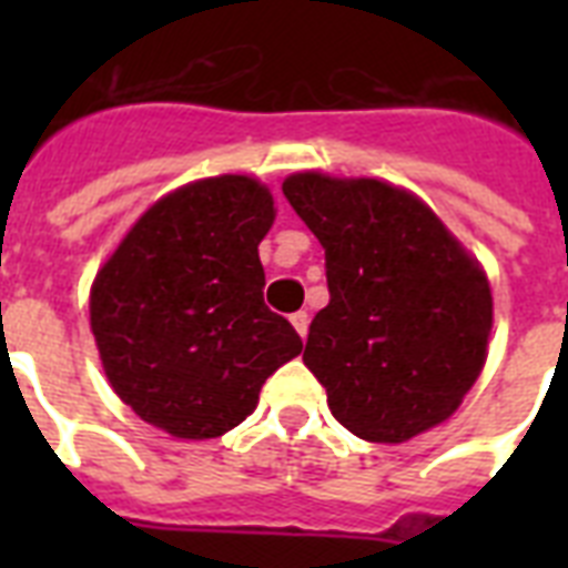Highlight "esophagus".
<instances>
[{
    "label": "esophagus",
    "mask_w": 568,
    "mask_h": 568,
    "mask_svg": "<svg viewBox=\"0 0 568 568\" xmlns=\"http://www.w3.org/2000/svg\"><path fill=\"white\" fill-rule=\"evenodd\" d=\"M294 324V329H297V336L301 338H306V333H310V315H306V312H294L292 318H288Z\"/></svg>",
    "instance_id": "esophagus-1"
}]
</instances>
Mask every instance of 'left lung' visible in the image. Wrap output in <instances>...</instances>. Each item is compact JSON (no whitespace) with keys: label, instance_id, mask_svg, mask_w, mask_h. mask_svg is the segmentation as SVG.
I'll use <instances>...</instances> for the list:
<instances>
[{"label":"left lung","instance_id":"8db88e82","mask_svg":"<svg viewBox=\"0 0 568 568\" xmlns=\"http://www.w3.org/2000/svg\"><path fill=\"white\" fill-rule=\"evenodd\" d=\"M283 194L327 258L329 303L312 318L303 363L336 422L388 445L445 422L486 363L484 267L430 205L388 182L310 171Z\"/></svg>","mask_w":568,"mask_h":568}]
</instances>
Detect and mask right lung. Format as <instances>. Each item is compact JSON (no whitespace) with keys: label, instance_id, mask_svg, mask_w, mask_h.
Instances as JSON below:
<instances>
[{"label":"right lung","instance_id":"1","mask_svg":"<svg viewBox=\"0 0 568 568\" xmlns=\"http://www.w3.org/2000/svg\"><path fill=\"white\" fill-rule=\"evenodd\" d=\"M271 223L262 182H191L150 205L93 280L91 329L111 388L176 439L239 427L265 379L303 351L262 297Z\"/></svg>","mask_w":568,"mask_h":568}]
</instances>
